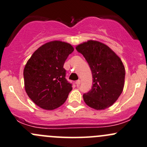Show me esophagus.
Masks as SVG:
<instances>
[{"instance_id":"1","label":"esophagus","mask_w":147,"mask_h":147,"mask_svg":"<svg viewBox=\"0 0 147 147\" xmlns=\"http://www.w3.org/2000/svg\"><path fill=\"white\" fill-rule=\"evenodd\" d=\"M75 83H76V84H77V85H78V86H79L80 84V83H81V81L80 80H77L76 82H75Z\"/></svg>"}]
</instances>
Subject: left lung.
<instances>
[{
  "instance_id": "8db88e82",
  "label": "left lung",
  "mask_w": 147,
  "mask_h": 147,
  "mask_svg": "<svg viewBox=\"0 0 147 147\" xmlns=\"http://www.w3.org/2000/svg\"><path fill=\"white\" fill-rule=\"evenodd\" d=\"M87 60L92 74L91 90L83 94L90 107L100 110L112 106L124 88L125 69L121 59L108 46L89 40L76 47Z\"/></svg>"
}]
</instances>
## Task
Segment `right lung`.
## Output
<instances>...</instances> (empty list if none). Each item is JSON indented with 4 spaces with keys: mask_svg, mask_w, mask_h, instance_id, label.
Listing matches in <instances>:
<instances>
[{
    "mask_svg": "<svg viewBox=\"0 0 147 147\" xmlns=\"http://www.w3.org/2000/svg\"><path fill=\"white\" fill-rule=\"evenodd\" d=\"M74 51L72 45L52 41L32 55L23 71L25 89L28 97L40 107L52 110L65 103L72 90L65 78V60Z\"/></svg>",
    "mask_w": 147,
    "mask_h": 147,
    "instance_id": "add662e5",
    "label": "right lung"
}]
</instances>
